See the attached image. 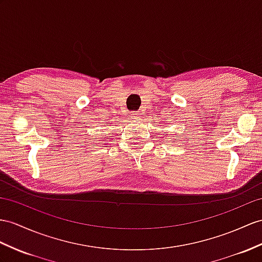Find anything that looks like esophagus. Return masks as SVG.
<instances>
[{
    "label": "esophagus",
    "instance_id": "esophagus-1",
    "mask_svg": "<svg viewBox=\"0 0 262 262\" xmlns=\"http://www.w3.org/2000/svg\"><path fill=\"white\" fill-rule=\"evenodd\" d=\"M131 116H132V118H133V120H139L138 118H139V112L138 111H133L132 112V114H131Z\"/></svg>",
    "mask_w": 262,
    "mask_h": 262
}]
</instances>
